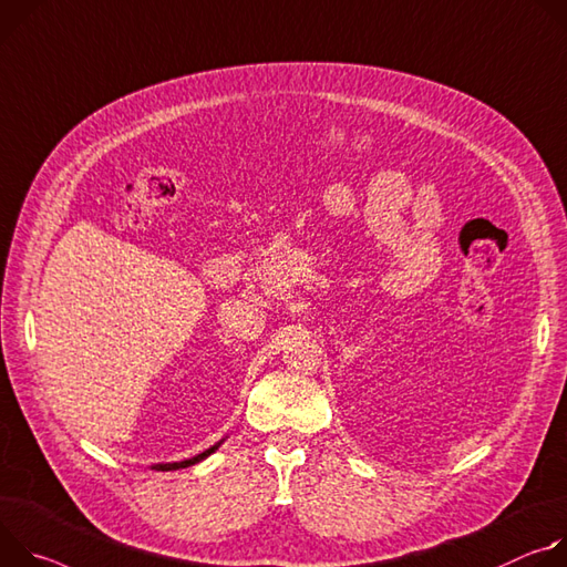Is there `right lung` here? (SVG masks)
Listing matches in <instances>:
<instances>
[{
    "mask_svg": "<svg viewBox=\"0 0 567 567\" xmlns=\"http://www.w3.org/2000/svg\"><path fill=\"white\" fill-rule=\"evenodd\" d=\"M220 444H223V439H220V442H218L216 446L207 449L205 453H200V455H196V457H192V460H184V462H168V464H153L151 468H153V471H177V468H186V466H194V464H198V462L207 460V457H209L212 453H216Z\"/></svg>",
    "mask_w": 567,
    "mask_h": 567,
    "instance_id": "obj_1",
    "label": "right lung"
}]
</instances>
